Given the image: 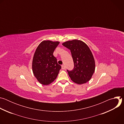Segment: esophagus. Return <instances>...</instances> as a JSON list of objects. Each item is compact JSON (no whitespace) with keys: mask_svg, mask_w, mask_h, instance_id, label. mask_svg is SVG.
Returning a JSON list of instances; mask_svg holds the SVG:
<instances>
[{"mask_svg":"<svg viewBox=\"0 0 124 124\" xmlns=\"http://www.w3.org/2000/svg\"><path fill=\"white\" fill-rule=\"evenodd\" d=\"M61 67H62V69L63 70H65V69H66V67L65 66V65H62Z\"/></svg>","mask_w":124,"mask_h":124,"instance_id":"1","label":"esophagus"}]
</instances>
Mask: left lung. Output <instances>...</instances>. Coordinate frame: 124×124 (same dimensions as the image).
I'll list each match as a JSON object with an SVG mask.
<instances>
[{"mask_svg":"<svg viewBox=\"0 0 124 124\" xmlns=\"http://www.w3.org/2000/svg\"><path fill=\"white\" fill-rule=\"evenodd\" d=\"M62 45L70 50L74 61L73 69L67 70L70 79L78 84L89 81L95 69L94 58L89 47L78 40L67 41Z\"/></svg>","mask_w":124,"mask_h":124,"instance_id":"obj_1","label":"left lung"}]
</instances>
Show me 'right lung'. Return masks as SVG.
<instances>
[{
    "instance_id": "right-lung-1",
    "label": "right lung",
    "mask_w": 124,
    "mask_h": 124,
    "mask_svg": "<svg viewBox=\"0 0 124 124\" xmlns=\"http://www.w3.org/2000/svg\"><path fill=\"white\" fill-rule=\"evenodd\" d=\"M59 42L44 41L38 46L32 61L34 76L42 84L47 85L57 78L61 66L57 63L54 52Z\"/></svg>"
}]
</instances>
